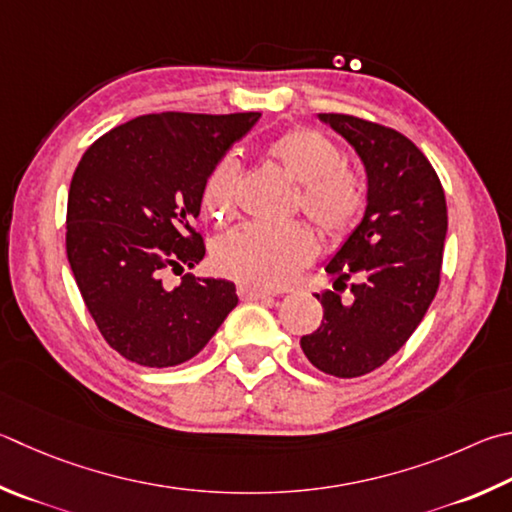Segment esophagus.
<instances>
[{
  "label": "esophagus",
  "instance_id": "esophagus-1",
  "mask_svg": "<svg viewBox=\"0 0 512 512\" xmlns=\"http://www.w3.org/2000/svg\"><path fill=\"white\" fill-rule=\"evenodd\" d=\"M237 293H239L241 300H264V297L271 295L268 291H264V288L250 286V284H244V282L237 286Z\"/></svg>",
  "mask_w": 512,
  "mask_h": 512
}]
</instances>
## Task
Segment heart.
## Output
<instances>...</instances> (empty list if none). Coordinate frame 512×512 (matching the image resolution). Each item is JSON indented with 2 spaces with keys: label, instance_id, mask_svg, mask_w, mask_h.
Returning <instances> with one entry per match:
<instances>
[{
  "label": "heart",
  "instance_id": "heart-1",
  "mask_svg": "<svg viewBox=\"0 0 512 512\" xmlns=\"http://www.w3.org/2000/svg\"><path fill=\"white\" fill-rule=\"evenodd\" d=\"M266 152L297 181L295 206L331 237L345 235L367 206L365 183L342 165L336 143L309 127H295L273 138ZM239 161L224 154L212 163L201 183V206L215 221H226L237 210ZM313 232L288 224H246L221 235L212 246V262L221 273L257 288H280L315 257Z\"/></svg>",
  "mask_w": 512,
  "mask_h": 512
}]
</instances>
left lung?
<instances>
[{"label":"left lung","mask_w":512,"mask_h":512,"mask_svg":"<svg viewBox=\"0 0 512 512\" xmlns=\"http://www.w3.org/2000/svg\"><path fill=\"white\" fill-rule=\"evenodd\" d=\"M345 136L367 172V210L327 264L333 291L315 295L322 324L300 345L313 367L356 378L394 356L430 309L441 282L448 208L425 154L392 127L347 114H320ZM353 276L351 303L339 291Z\"/></svg>","instance_id":"1"}]
</instances>
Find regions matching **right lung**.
<instances>
[{"label": "right lung", "instance_id": "obj_1", "mask_svg": "<svg viewBox=\"0 0 512 512\" xmlns=\"http://www.w3.org/2000/svg\"><path fill=\"white\" fill-rule=\"evenodd\" d=\"M163 111L102 134L73 172L67 257L102 338L143 367H174L208 345L237 306L235 284L167 271L206 255L194 230L201 183L259 120Z\"/></svg>", "mask_w": 512, "mask_h": 512}]
</instances>
